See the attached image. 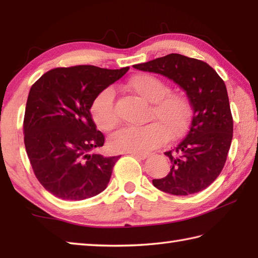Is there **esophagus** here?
<instances>
[{"instance_id": "esophagus-1", "label": "esophagus", "mask_w": 258, "mask_h": 258, "mask_svg": "<svg viewBox=\"0 0 258 258\" xmlns=\"http://www.w3.org/2000/svg\"><path fill=\"white\" fill-rule=\"evenodd\" d=\"M132 156L135 157V158H139V159H147L148 157L150 155L149 154H139V152H132Z\"/></svg>"}]
</instances>
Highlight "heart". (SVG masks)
<instances>
[{
	"label": "heart",
	"mask_w": 258,
	"mask_h": 258,
	"mask_svg": "<svg viewBox=\"0 0 258 258\" xmlns=\"http://www.w3.org/2000/svg\"><path fill=\"white\" fill-rule=\"evenodd\" d=\"M128 89L145 101L151 103L148 120L142 127L127 126L116 132L109 140L116 151L145 152L155 149L169 139H176L190 124L192 109L185 95L169 92V86L151 74H139L127 83ZM93 120L98 127L109 132L118 125L119 117L115 107V90L107 87L94 99L91 107Z\"/></svg>",
	"instance_id": "b5f03b06"
}]
</instances>
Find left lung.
<instances>
[{"label":"left lung","instance_id":"obj_1","mask_svg":"<svg viewBox=\"0 0 258 258\" xmlns=\"http://www.w3.org/2000/svg\"><path fill=\"white\" fill-rule=\"evenodd\" d=\"M133 67L175 82L194 109L184 139L165 152L171 169L166 176L152 180V184L175 196L205 190L223 169L232 141L233 118L224 81L208 63L177 53Z\"/></svg>","mask_w":258,"mask_h":258}]
</instances>
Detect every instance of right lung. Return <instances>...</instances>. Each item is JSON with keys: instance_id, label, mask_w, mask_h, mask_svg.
Segmentation results:
<instances>
[{"instance_id": "obj_1", "label": "right lung", "mask_w": 258, "mask_h": 258, "mask_svg": "<svg viewBox=\"0 0 258 258\" xmlns=\"http://www.w3.org/2000/svg\"><path fill=\"white\" fill-rule=\"evenodd\" d=\"M130 67L54 68L30 87L24 118L26 152L35 176L55 197L83 200L106 189L119 156L91 154L102 147L90 109L97 95Z\"/></svg>"}]
</instances>
